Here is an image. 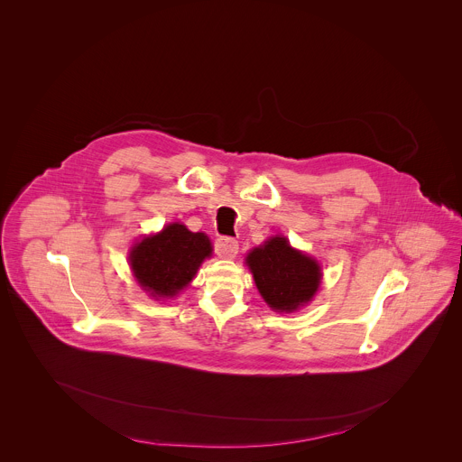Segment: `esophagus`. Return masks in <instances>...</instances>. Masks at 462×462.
I'll list each match as a JSON object with an SVG mask.
<instances>
[{
    "mask_svg": "<svg viewBox=\"0 0 462 462\" xmlns=\"http://www.w3.org/2000/svg\"><path fill=\"white\" fill-rule=\"evenodd\" d=\"M215 253L222 260H233L238 254V242L229 236H220L215 242Z\"/></svg>",
    "mask_w": 462,
    "mask_h": 462,
    "instance_id": "esophagus-1",
    "label": "esophagus"
}]
</instances>
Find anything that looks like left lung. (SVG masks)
<instances>
[{
	"mask_svg": "<svg viewBox=\"0 0 462 462\" xmlns=\"http://www.w3.org/2000/svg\"><path fill=\"white\" fill-rule=\"evenodd\" d=\"M245 263L264 302L279 313H291L306 306L322 282L320 264L293 249L284 236H272L254 247Z\"/></svg>",
	"mask_w": 462,
	"mask_h": 462,
	"instance_id": "obj_1",
	"label": "left lung"
}]
</instances>
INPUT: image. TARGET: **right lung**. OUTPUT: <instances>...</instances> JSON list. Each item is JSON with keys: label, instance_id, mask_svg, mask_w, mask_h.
I'll return each instance as SVG.
<instances>
[{"label": "right lung", "instance_id": "right-lung-1", "mask_svg": "<svg viewBox=\"0 0 462 462\" xmlns=\"http://www.w3.org/2000/svg\"><path fill=\"white\" fill-rule=\"evenodd\" d=\"M209 256L211 242L204 233H192L187 226L174 222L136 242L130 253V266L142 290L160 300L187 288Z\"/></svg>", "mask_w": 462, "mask_h": 462}]
</instances>
